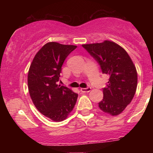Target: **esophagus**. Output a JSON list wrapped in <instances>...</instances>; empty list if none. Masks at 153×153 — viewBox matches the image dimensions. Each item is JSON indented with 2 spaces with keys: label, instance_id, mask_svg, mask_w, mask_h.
Returning <instances> with one entry per match:
<instances>
[{
  "label": "esophagus",
  "instance_id": "esophagus-1",
  "mask_svg": "<svg viewBox=\"0 0 153 153\" xmlns=\"http://www.w3.org/2000/svg\"><path fill=\"white\" fill-rule=\"evenodd\" d=\"M91 87H87V88H80V91L82 93H88L89 91H91Z\"/></svg>",
  "mask_w": 153,
  "mask_h": 153
}]
</instances>
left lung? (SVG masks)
I'll return each instance as SVG.
<instances>
[{"mask_svg":"<svg viewBox=\"0 0 153 153\" xmlns=\"http://www.w3.org/2000/svg\"><path fill=\"white\" fill-rule=\"evenodd\" d=\"M82 46L99 63L103 74L109 76L106 88H103V98L99 107L112 116L119 114L136 92L137 73L134 63L122 47L112 42Z\"/></svg>","mask_w":153,"mask_h":153,"instance_id":"left-lung-1","label":"left lung"}]
</instances>
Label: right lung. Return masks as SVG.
<instances>
[{"instance_id": "right-lung-1", "label": "right lung", "mask_w": 153, "mask_h": 153, "mask_svg": "<svg viewBox=\"0 0 153 153\" xmlns=\"http://www.w3.org/2000/svg\"><path fill=\"white\" fill-rule=\"evenodd\" d=\"M76 47L57 42L46 44L36 54L28 73V88L34 106L54 122L65 119L78 99V94L57 85L63 62Z\"/></svg>"}]
</instances>
